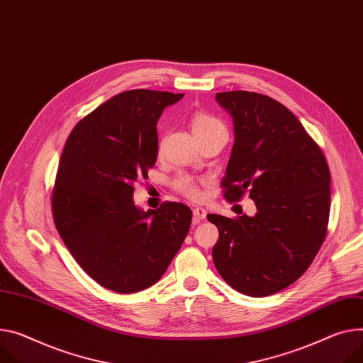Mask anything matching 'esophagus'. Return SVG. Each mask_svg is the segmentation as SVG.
I'll return each mask as SVG.
<instances>
[{
    "label": "esophagus",
    "mask_w": 363,
    "mask_h": 363,
    "mask_svg": "<svg viewBox=\"0 0 363 363\" xmlns=\"http://www.w3.org/2000/svg\"><path fill=\"white\" fill-rule=\"evenodd\" d=\"M206 209L205 208H193V220H194V224H198V222H201L202 219H205L206 218Z\"/></svg>",
    "instance_id": "34e87169"
}]
</instances>
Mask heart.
<instances>
[{
	"label": "heart",
	"instance_id": "b5f03b06",
	"mask_svg": "<svg viewBox=\"0 0 363 363\" xmlns=\"http://www.w3.org/2000/svg\"><path fill=\"white\" fill-rule=\"evenodd\" d=\"M216 125H220V122L216 121L215 118L209 116V115H205V113L194 115L193 119H191V129H193L194 135H201V133L206 132L208 129H211ZM174 184L184 194V196H187L190 199H199L201 198L199 187H198L196 182H194L190 176H180L176 180Z\"/></svg>",
	"mask_w": 363,
	"mask_h": 363
}]
</instances>
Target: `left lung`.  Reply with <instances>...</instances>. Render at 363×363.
I'll return each mask as SVG.
<instances>
[{"mask_svg":"<svg viewBox=\"0 0 363 363\" xmlns=\"http://www.w3.org/2000/svg\"><path fill=\"white\" fill-rule=\"evenodd\" d=\"M234 122L235 143L222 187L230 202L248 190L255 216L208 215L219 238L216 270L235 291L269 296L310 267L325 238L330 170L324 154L296 116L257 93H216Z\"/></svg>","mask_w":363,"mask_h":363,"instance_id":"8db88e82","label":"left lung"}]
</instances>
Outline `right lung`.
Returning <instances> with one entry per match:
<instances>
[{"label":"right lung","instance_id":"1","mask_svg":"<svg viewBox=\"0 0 363 363\" xmlns=\"http://www.w3.org/2000/svg\"><path fill=\"white\" fill-rule=\"evenodd\" d=\"M183 96L116 94L77 123L61 155L52 191L55 227L84 272L118 294L158 282L191 224L183 203L145 212L133 202V183L148 177L157 161V122Z\"/></svg>","mask_w":363,"mask_h":363}]
</instances>
